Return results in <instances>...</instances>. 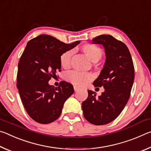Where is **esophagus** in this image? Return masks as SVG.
Instances as JSON below:
<instances>
[{
	"label": "esophagus",
	"mask_w": 151,
	"mask_h": 151,
	"mask_svg": "<svg viewBox=\"0 0 151 151\" xmlns=\"http://www.w3.org/2000/svg\"><path fill=\"white\" fill-rule=\"evenodd\" d=\"M79 89V87L77 86H74V90H75V91H77Z\"/></svg>",
	"instance_id": "esophagus-1"
}]
</instances>
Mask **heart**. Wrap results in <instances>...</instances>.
<instances>
[{
  "instance_id": "b5f03b06",
  "label": "heart",
  "mask_w": 151,
  "mask_h": 151,
  "mask_svg": "<svg viewBox=\"0 0 151 151\" xmlns=\"http://www.w3.org/2000/svg\"><path fill=\"white\" fill-rule=\"evenodd\" d=\"M81 50L88 58L93 62H96L102 57L103 50L98 46L92 44L83 45ZM73 55L72 50H67L63 53L60 57V66L64 68H69L70 60ZM94 75L91 73H81L78 71H71L66 74L65 79L73 85L84 86L87 85L94 79Z\"/></svg>"
}]
</instances>
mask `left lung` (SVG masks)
I'll return each mask as SVG.
<instances>
[{
	"mask_svg": "<svg viewBox=\"0 0 151 151\" xmlns=\"http://www.w3.org/2000/svg\"><path fill=\"white\" fill-rule=\"evenodd\" d=\"M92 40L94 44L103 45L105 50V63L93 83L95 87H103L104 91L96 97L94 92L88 90V95L82 103V109L89 122L103 125L114 121L124 109L131 95L134 68L124 43L109 35L98 36Z\"/></svg>",
	"mask_w": 151,
	"mask_h": 151,
	"instance_id": "1",
	"label": "left lung"
}]
</instances>
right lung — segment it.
Wrapping results in <instances>:
<instances>
[{
	"mask_svg": "<svg viewBox=\"0 0 151 151\" xmlns=\"http://www.w3.org/2000/svg\"><path fill=\"white\" fill-rule=\"evenodd\" d=\"M80 43L60 41L41 35L27 42L18 65L17 86L25 110L30 118L48 124L60 116L64 103L74 93L73 86L61 81L58 87L48 85L60 72V57Z\"/></svg>",
	"mask_w": 151,
	"mask_h": 151,
	"instance_id": "1",
	"label": "right lung"
}]
</instances>
